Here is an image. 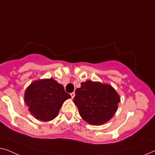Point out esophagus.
I'll return each mask as SVG.
<instances>
[{
  "mask_svg": "<svg viewBox=\"0 0 155 155\" xmlns=\"http://www.w3.org/2000/svg\"><path fill=\"white\" fill-rule=\"evenodd\" d=\"M70 95L71 97V98H74V96H75V92H71V93L70 94Z\"/></svg>",
  "mask_w": 155,
  "mask_h": 155,
  "instance_id": "esophagus-1",
  "label": "esophagus"
}]
</instances>
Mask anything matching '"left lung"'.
Masks as SVG:
<instances>
[{
    "mask_svg": "<svg viewBox=\"0 0 155 155\" xmlns=\"http://www.w3.org/2000/svg\"><path fill=\"white\" fill-rule=\"evenodd\" d=\"M120 101L111 85L92 81L82 82L74 98L81 117L92 125H100L111 119Z\"/></svg>",
    "mask_w": 155,
    "mask_h": 155,
    "instance_id": "left-lung-1",
    "label": "left lung"
}]
</instances>
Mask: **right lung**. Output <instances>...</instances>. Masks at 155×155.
Returning <instances> with one entry per match:
<instances>
[{"label":"right lung","mask_w":155,"mask_h":155,"mask_svg":"<svg viewBox=\"0 0 155 155\" xmlns=\"http://www.w3.org/2000/svg\"><path fill=\"white\" fill-rule=\"evenodd\" d=\"M71 98L63 85L53 78L35 81L27 87L24 101L30 113L38 120L48 122L58 114L63 102Z\"/></svg>","instance_id":"right-lung-1"}]
</instances>
